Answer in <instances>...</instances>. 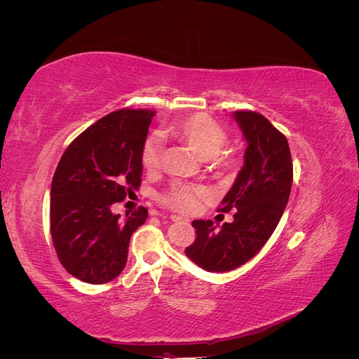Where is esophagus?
Returning <instances> with one entry per match:
<instances>
[{"instance_id":"obj_1","label":"esophagus","mask_w":359,"mask_h":359,"mask_svg":"<svg viewBox=\"0 0 359 359\" xmlns=\"http://www.w3.org/2000/svg\"><path fill=\"white\" fill-rule=\"evenodd\" d=\"M170 220H172V222H189L187 219H184V217H181V215H175V214H172V215H170Z\"/></svg>"}]
</instances>
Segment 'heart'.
Masks as SVG:
<instances>
[{
	"label": "heart",
	"mask_w": 359,
	"mask_h": 359,
	"mask_svg": "<svg viewBox=\"0 0 359 359\" xmlns=\"http://www.w3.org/2000/svg\"><path fill=\"white\" fill-rule=\"evenodd\" d=\"M170 133L187 144L202 160L214 168L229 165L227 157L222 156V149L227 142L224 130L210 116L196 114L175 121L170 126ZM161 157V144L157 136H149L142 147V165L147 170L157 169ZM205 196V190L186 182H173L161 194V202L172 210L181 212L194 211L199 206V199Z\"/></svg>",
	"instance_id": "heart-1"
}]
</instances>
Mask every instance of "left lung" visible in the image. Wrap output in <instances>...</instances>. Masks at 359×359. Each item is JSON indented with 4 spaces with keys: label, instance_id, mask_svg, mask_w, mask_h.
<instances>
[{
    "label": "left lung",
    "instance_id": "1",
    "mask_svg": "<svg viewBox=\"0 0 359 359\" xmlns=\"http://www.w3.org/2000/svg\"><path fill=\"white\" fill-rule=\"evenodd\" d=\"M247 142L244 165L219 211H235L220 231L211 220H194L196 240L186 255L210 273H226L257 255L273 235L287 205L293 166L287 139L257 112L232 114Z\"/></svg>",
    "mask_w": 359,
    "mask_h": 359
}]
</instances>
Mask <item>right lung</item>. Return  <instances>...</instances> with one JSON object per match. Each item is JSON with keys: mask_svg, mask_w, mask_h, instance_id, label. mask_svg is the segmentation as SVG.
Wrapping results in <instances>:
<instances>
[{"mask_svg": "<svg viewBox=\"0 0 359 359\" xmlns=\"http://www.w3.org/2000/svg\"><path fill=\"white\" fill-rule=\"evenodd\" d=\"M156 112L119 109L100 118L64 151L50 186V235L73 277L103 285L121 274L130 236L148 210L121 219L112 205L137 190L142 147Z\"/></svg>", "mask_w": 359, "mask_h": 359, "instance_id": "add662e5", "label": "right lung"}]
</instances>
